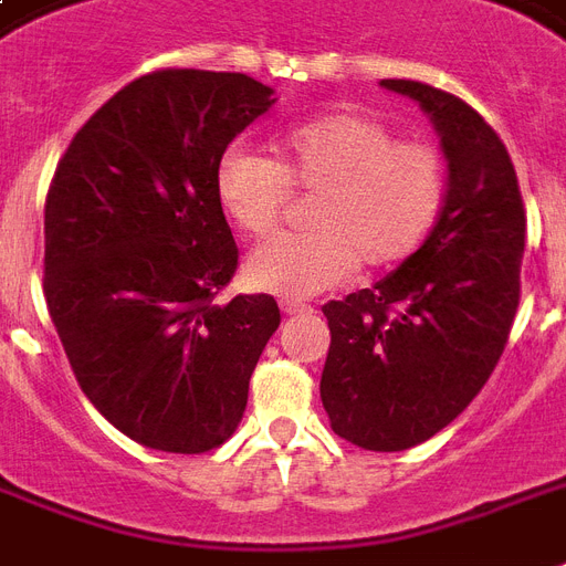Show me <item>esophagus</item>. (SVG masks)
Returning a JSON list of instances; mask_svg holds the SVG:
<instances>
[{
    "instance_id": "esophagus-1",
    "label": "esophagus",
    "mask_w": 566,
    "mask_h": 566,
    "mask_svg": "<svg viewBox=\"0 0 566 566\" xmlns=\"http://www.w3.org/2000/svg\"><path fill=\"white\" fill-rule=\"evenodd\" d=\"M282 311L284 314H311V305H305V302H293V300H284L282 302Z\"/></svg>"
}]
</instances>
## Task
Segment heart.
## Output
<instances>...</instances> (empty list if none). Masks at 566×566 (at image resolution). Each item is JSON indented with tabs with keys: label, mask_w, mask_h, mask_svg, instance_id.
Masks as SVG:
<instances>
[{
	"label": "heart",
	"mask_w": 566,
	"mask_h": 566,
	"mask_svg": "<svg viewBox=\"0 0 566 566\" xmlns=\"http://www.w3.org/2000/svg\"><path fill=\"white\" fill-rule=\"evenodd\" d=\"M213 188L222 213L255 238L279 222L287 190H314L308 231L266 240L243 270L255 291L314 296L358 264L390 270L408 261L438 222L447 172L434 146L396 140L361 114H326L275 137L273 161L226 149Z\"/></svg>",
	"instance_id": "1"
}]
</instances>
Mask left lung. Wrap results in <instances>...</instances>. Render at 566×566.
<instances>
[{"label":"left lung","mask_w":566,"mask_h":566,"mask_svg":"<svg viewBox=\"0 0 566 566\" xmlns=\"http://www.w3.org/2000/svg\"><path fill=\"white\" fill-rule=\"evenodd\" d=\"M422 108L449 188L434 229L373 287L328 302L319 399L335 434L402 452L447 429L491 378L520 305L526 211L496 132L452 93L381 78Z\"/></svg>","instance_id":"8db88e82"}]
</instances>
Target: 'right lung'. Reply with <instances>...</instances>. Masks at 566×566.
<instances>
[{"label":"right lung","instance_id":"right-lung-1","mask_svg":"<svg viewBox=\"0 0 566 566\" xmlns=\"http://www.w3.org/2000/svg\"><path fill=\"white\" fill-rule=\"evenodd\" d=\"M273 105L243 73L140 75L84 123L49 188V317L93 408L149 449L226 443L282 323L266 293L213 302L238 270L217 161Z\"/></svg>","mask_w":566,"mask_h":566}]
</instances>
